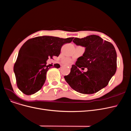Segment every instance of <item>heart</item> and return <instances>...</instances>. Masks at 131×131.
<instances>
[{"label": "heart", "mask_w": 131, "mask_h": 131, "mask_svg": "<svg viewBox=\"0 0 131 131\" xmlns=\"http://www.w3.org/2000/svg\"><path fill=\"white\" fill-rule=\"evenodd\" d=\"M61 61L63 62V63L67 65H70L72 63V60L70 58L68 57H65L61 59Z\"/></svg>", "instance_id": "b5f03b06"}]
</instances>
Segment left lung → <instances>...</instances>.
<instances>
[{
	"label": "left lung",
	"mask_w": 131,
	"mask_h": 131,
	"mask_svg": "<svg viewBox=\"0 0 131 131\" xmlns=\"http://www.w3.org/2000/svg\"><path fill=\"white\" fill-rule=\"evenodd\" d=\"M74 43L85 47L83 56L73 65L70 73L64 76L67 83L78 92L92 94L106 86L117 69V53L111 42L91 35L75 38ZM85 68L88 71L80 70Z\"/></svg>",
	"instance_id": "1"
}]
</instances>
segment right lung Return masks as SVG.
Segmentation results:
<instances>
[{
    "label": "right lung",
    "instance_id": "obj_1",
    "mask_svg": "<svg viewBox=\"0 0 131 131\" xmlns=\"http://www.w3.org/2000/svg\"><path fill=\"white\" fill-rule=\"evenodd\" d=\"M74 38L37 37L26 41L20 48L14 66L16 84L24 94L31 95L39 91L44 84L47 72L51 66L47 65L49 58L58 56L61 47L72 42ZM54 67L59 68V64Z\"/></svg>",
    "mask_w": 131,
    "mask_h": 131
}]
</instances>
